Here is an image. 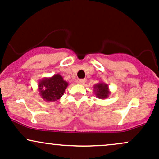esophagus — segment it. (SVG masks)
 Segmentation results:
<instances>
[{
    "mask_svg": "<svg viewBox=\"0 0 159 159\" xmlns=\"http://www.w3.org/2000/svg\"><path fill=\"white\" fill-rule=\"evenodd\" d=\"M85 83V79H80V80H79V81H78V83H80V84H81V85H83Z\"/></svg>",
    "mask_w": 159,
    "mask_h": 159,
    "instance_id": "34e87169",
    "label": "esophagus"
}]
</instances>
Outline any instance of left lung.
Here are the masks:
<instances>
[{
	"instance_id": "8db88e82",
	"label": "left lung",
	"mask_w": 159,
	"mask_h": 159,
	"mask_svg": "<svg viewBox=\"0 0 159 159\" xmlns=\"http://www.w3.org/2000/svg\"><path fill=\"white\" fill-rule=\"evenodd\" d=\"M94 92L96 97L99 99H105L109 97L110 92L107 84L103 82H100L94 85Z\"/></svg>"
}]
</instances>
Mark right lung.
Here are the masks:
<instances>
[{"label":"right lung","mask_w":159,"mask_h":159,"mask_svg":"<svg viewBox=\"0 0 159 159\" xmlns=\"http://www.w3.org/2000/svg\"><path fill=\"white\" fill-rule=\"evenodd\" d=\"M68 83L64 80L59 74L51 77H44L38 83V92L45 101L52 102L58 100L63 95Z\"/></svg>","instance_id":"add662e5"}]
</instances>
